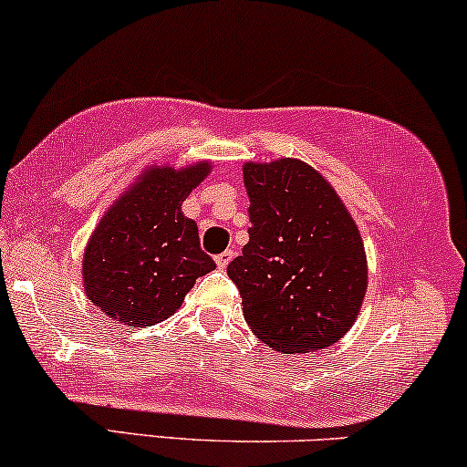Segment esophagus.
Listing matches in <instances>:
<instances>
[{
  "mask_svg": "<svg viewBox=\"0 0 467 467\" xmlns=\"http://www.w3.org/2000/svg\"><path fill=\"white\" fill-rule=\"evenodd\" d=\"M233 256H234L233 250H226V252L217 254V256H215V263H217V267H220V269H226V267H228V263L233 261Z\"/></svg>",
  "mask_w": 467,
  "mask_h": 467,
  "instance_id": "esophagus-1",
  "label": "esophagus"
}]
</instances>
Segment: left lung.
<instances>
[{
	"label": "left lung",
	"instance_id": "8db88e82",
	"mask_svg": "<svg viewBox=\"0 0 467 467\" xmlns=\"http://www.w3.org/2000/svg\"><path fill=\"white\" fill-rule=\"evenodd\" d=\"M250 241L228 265L247 326L282 353L334 345L366 293L356 222L317 170L297 159L245 163Z\"/></svg>",
	"mask_w": 467,
	"mask_h": 467
}]
</instances>
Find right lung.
<instances>
[{"mask_svg": "<svg viewBox=\"0 0 467 467\" xmlns=\"http://www.w3.org/2000/svg\"><path fill=\"white\" fill-rule=\"evenodd\" d=\"M150 168L94 230L84 254L86 293L97 308L129 327H150L181 308L200 275L215 269L200 250L198 226L181 204L209 174Z\"/></svg>", "mask_w": 467, "mask_h": 467, "instance_id": "1", "label": "right lung"}]
</instances>
